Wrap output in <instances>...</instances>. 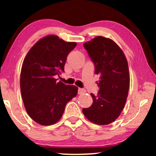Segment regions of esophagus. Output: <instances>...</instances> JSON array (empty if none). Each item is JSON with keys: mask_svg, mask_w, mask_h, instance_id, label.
<instances>
[{"mask_svg": "<svg viewBox=\"0 0 156 156\" xmlns=\"http://www.w3.org/2000/svg\"><path fill=\"white\" fill-rule=\"evenodd\" d=\"M85 92V89L82 88H79L78 89V94H82Z\"/></svg>", "mask_w": 156, "mask_h": 156, "instance_id": "34e87169", "label": "esophagus"}]
</instances>
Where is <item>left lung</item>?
I'll use <instances>...</instances> for the list:
<instances>
[{"mask_svg": "<svg viewBox=\"0 0 156 156\" xmlns=\"http://www.w3.org/2000/svg\"><path fill=\"white\" fill-rule=\"evenodd\" d=\"M94 64L99 76L97 95L91 94L93 103L82 109L94 123L107 125L114 122L124 108L129 93L130 75L128 62L122 50L109 38L98 36L83 44Z\"/></svg>", "mask_w": 156, "mask_h": 156, "instance_id": "obj_1", "label": "left lung"}]
</instances>
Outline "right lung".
Here are the masks:
<instances>
[{"instance_id":"obj_1","label":"right lung","mask_w":156,"mask_h":156,"mask_svg":"<svg viewBox=\"0 0 156 156\" xmlns=\"http://www.w3.org/2000/svg\"><path fill=\"white\" fill-rule=\"evenodd\" d=\"M76 45V42L50 35L38 40L25 57L20 72L21 95L27 113L40 125L57 123L67 102L77 94V87L55 79L65 72L67 55Z\"/></svg>"}]
</instances>
